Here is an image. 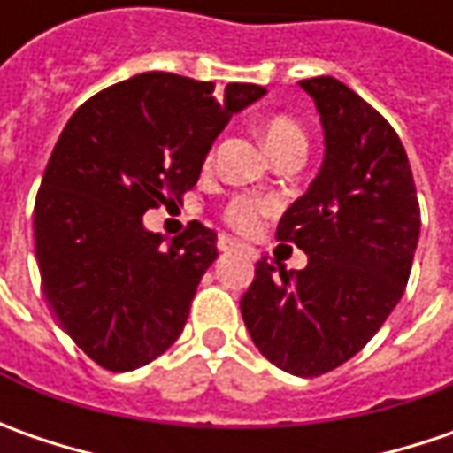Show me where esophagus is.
Wrapping results in <instances>:
<instances>
[{
  "instance_id": "obj_1",
  "label": "esophagus",
  "mask_w": 453,
  "mask_h": 453,
  "mask_svg": "<svg viewBox=\"0 0 453 453\" xmlns=\"http://www.w3.org/2000/svg\"><path fill=\"white\" fill-rule=\"evenodd\" d=\"M219 250H221V252H244L250 254V257H257V250H254V247L239 242V239H232V236H219Z\"/></svg>"
}]
</instances>
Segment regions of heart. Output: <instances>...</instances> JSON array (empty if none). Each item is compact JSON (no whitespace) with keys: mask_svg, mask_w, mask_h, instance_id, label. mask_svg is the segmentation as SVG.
<instances>
[{"mask_svg":"<svg viewBox=\"0 0 453 453\" xmlns=\"http://www.w3.org/2000/svg\"><path fill=\"white\" fill-rule=\"evenodd\" d=\"M262 138L265 146L272 153V158L288 153V150H304L307 141H304V131L288 115H274L265 123L262 128ZM270 211V203L257 201L252 196H236L229 206H226V221L239 229V232H252L257 229L259 219Z\"/></svg>","mask_w":453,"mask_h":453,"instance_id":"1","label":"heart"}]
</instances>
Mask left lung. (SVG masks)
I'll use <instances>...</instances> for the list:
<instances>
[{
  "mask_svg": "<svg viewBox=\"0 0 453 453\" xmlns=\"http://www.w3.org/2000/svg\"><path fill=\"white\" fill-rule=\"evenodd\" d=\"M315 100L325 158L310 188L277 224L307 267L288 272L262 257L242 297L259 353L315 378L360 353L409 282L421 211L409 156L388 120L335 78L300 80Z\"/></svg>",
  "mask_w": 453,
  "mask_h": 453,
  "instance_id": "8db88e82",
  "label": "left lung"
}]
</instances>
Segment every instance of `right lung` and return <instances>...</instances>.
<instances>
[{
    "instance_id": "obj_1",
    "label": "right lung",
    "mask_w": 453,
    "mask_h": 453,
    "mask_svg": "<svg viewBox=\"0 0 453 453\" xmlns=\"http://www.w3.org/2000/svg\"><path fill=\"white\" fill-rule=\"evenodd\" d=\"M267 90L143 73L82 103L60 133L35 201V257L47 303L78 348L123 373L181 335L217 234L191 221L164 247L143 226L181 201L232 115Z\"/></svg>"
}]
</instances>
